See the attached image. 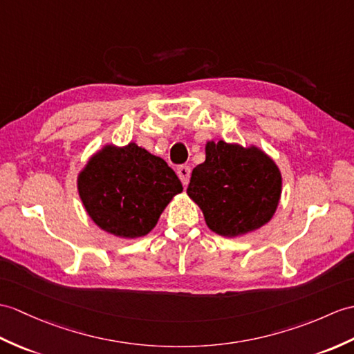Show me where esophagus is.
I'll use <instances>...</instances> for the list:
<instances>
[{
    "label": "esophagus",
    "instance_id": "obj_1",
    "mask_svg": "<svg viewBox=\"0 0 354 354\" xmlns=\"http://www.w3.org/2000/svg\"><path fill=\"white\" fill-rule=\"evenodd\" d=\"M178 176L180 179V183H183L184 185L188 184V180H190V175H192V169L190 166H185V164H183V166L178 167Z\"/></svg>",
    "mask_w": 354,
    "mask_h": 354
}]
</instances>
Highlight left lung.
<instances>
[{"label":"left lung","mask_w":354,"mask_h":354,"mask_svg":"<svg viewBox=\"0 0 354 354\" xmlns=\"http://www.w3.org/2000/svg\"><path fill=\"white\" fill-rule=\"evenodd\" d=\"M281 188V171L264 152L220 140L207 145V160L193 169L187 193L211 231L238 236L273 217Z\"/></svg>","instance_id":"left-lung-1"}]
</instances>
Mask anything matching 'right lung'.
Instances as JSON below:
<instances>
[{"label": "right lung", "mask_w": 354, "mask_h": 354, "mask_svg": "<svg viewBox=\"0 0 354 354\" xmlns=\"http://www.w3.org/2000/svg\"><path fill=\"white\" fill-rule=\"evenodd\" d=\"M86 211L104 231L122 238L143 236L157 225L183 184L167 162L134 143L106 146L78 178Z\"/></svg>", "instance_id": "add662e5"}]
</instances>
